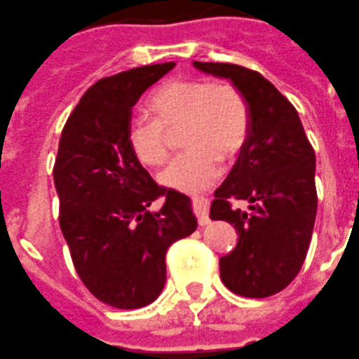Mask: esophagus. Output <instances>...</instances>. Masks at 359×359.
Returning a JSON list of instances; mask_svg holds the SVG:
<instances>
[{
	"mask_svg": "<svg viewBox=\"0 0 359 359\" xmlns=\"http://www.w3.org/2000/svg\"><path fill=\"white\" fill-rule=\"evenodd\" d=\"M208 205H210L208 198L205 196L193 198V208H194V214H196L198 217V224L200 226H207L208 222H210V219H208Z\"/></svg>",
	"mask_w": 359,
	"mask_h": 359,
	"instance_id": "obj_1",
	"label": "esophagus"
}]
</instances>
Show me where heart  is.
I'll list each match as a JSON object with an SVG mask.
<instances>
[{"instance_id":"b5f03b06","label":"heart","mask_w":359,"mask_h":359,"mask_svg":"<svg viewBox=\"0 0 359 359\" xmlns=\"http://www.w3.org/2000/svg\"><path fill=\"white\" fill-rule=\"evenodd\" d=\"M154 119L133 117L126 128L131 154L144 166H159L170 151V133L184 128L189 151L173 159L159 182L177 191L194 193L221 175V156L233 158L247 144L250 110L235 86L203 79H173L149 96Z\"/></svg>"}]
</instances>
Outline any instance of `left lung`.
I'll list each match as a JSON object with an SVG mask.
<instances>
[{
  "label": "left lung",
  "mask_w": 359,
  "mask_h": 359,
  "mask_svg": "<svg viewBox=\"0 0 359 359\" xmlns=\"http://www.w3.org/2000/svg\"><path fill=\"white\" fill-rule=\"evenodd\" d=\"M193 65L231 80L250 110L247 144L210 207V219L238 233L235 249L219 259L221 279L240 297H272L307 256L318 212L314 149L297 109L261 73L229 62ZM231 199H247L251 212L231 209Z\"/></svg>",
  "instance_id": "8db88e82"
}]
</instances>
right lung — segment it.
Masks as SVG:
<instances>
[{
    "label": "right lung",
    "instance_id": "1",
    "mask_svg": "<svg viewBox=\"0 0 359 359\" xmlns=\"http://www.w3.org/2000/svg\"><path fill=\"white\" fill-rule=\"evenodd\" d=\"M173 66H138L98 80L83 93L59 140V226L82 283L116 309H140L159 297L166 250L198 226L189 198L158 186L126 142L131 109ZM161 196L163 207L149 211Z\"/></svg>",
    "mask_w": 359,
    "mask_h": 359
}]
</instances>
